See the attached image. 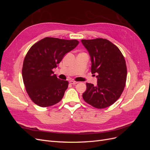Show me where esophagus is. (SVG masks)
Instances as JSON below:
<instances>
[{"mask_svg":"<svg viewBox=\"0 0 150 150\" xmlns=\"http://www.w3.org/2000/svg\"><path fill=\"white\" fill-rule=\"evenodd\" d=\"M69 83L71 84H78V82H77V81H73V80L70 81Z\"/></svg>","mask_w":150,"mask_h":150,"instance_id":"obj_1","label":"esophagus"}]
</instances>
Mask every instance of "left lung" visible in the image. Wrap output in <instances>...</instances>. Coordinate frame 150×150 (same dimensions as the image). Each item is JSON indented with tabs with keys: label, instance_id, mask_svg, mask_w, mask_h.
I'll return each instance as SVG.
<instances>
[{
	"label": "left lung",
	"instance_id": "left-lung-1",
	"mask_svg": "<svg viewBox=\"0 0 150 150\" xmlns=\"http://www.w3.org/2000/svg\"><path fill=\"white\" fill-rule=\"evenodd\" d=\"M81 42L91 59V73L98 74L96 86L86 83L84 100L98 109L110 106L120 98L125 87V57L119 48L106 39H82Z\"/></svg>",
	"mask_w": 150,
	"mask_h": 150
}]
</instances>
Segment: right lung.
<instances>
[{"label": "right lung", "instance_id": "1", "mask_svg": "<svg viewBox=\"0 0 150 150\" xmlns=\"http://www.w3.org/2000/svg\"><path fill=\"white\" fill-rule=\"evenodd\" d=\"M78 44L77 40L47 37L29 49L24 58L22 74L27 93L35 104L49 107L61 101L69 83L58 79L53 69Z\"/></svg>", "mask_w": 150, "mask_h": 150}]
</instances>
